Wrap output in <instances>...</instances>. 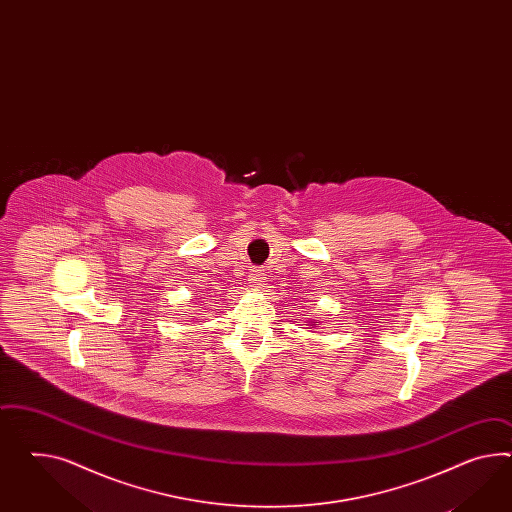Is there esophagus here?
<instances>
[{"instance_id": "esophagus-1", "label": "esophagus", "mask_w": 512, "mask_h": 512, "mask_svg": "<svg viewBox=\"0 0 512 512\" xmlns=\"http://www.w3.org/2000/svg\"><path fill=\"white\" fill-rule=\"evenodd\" d=\"M249 283L251 285H257V287H261L264 285V274L263 270H259V268H253L251 272H249Z\"/></svg>"}]
</instances>
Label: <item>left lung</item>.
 Masks as SVG:
<instances>
[{
	"instance_id": "1",
	"label": "left lung",
	"mask_w": 512,
	"mask_h": 512,
	"mask_svg": "<svg viewBox=\"0 0 512 512\" xmlns=\"http://www.w3.org/2000/svg\"><path fill=\"white\" fill-rule=\"evenodd\" d=\"M309 322H311V324H309V326H311V328H317V324H315V322H313V320H309Z\"/></svg>"
}]
</instances>
